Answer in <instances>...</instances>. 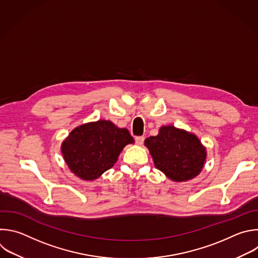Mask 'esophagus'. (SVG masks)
I'll list each match as a JSON object with an SVG mask.
<instances>
[{
  "instance_id": "34e87169",
  "label": "esophagus",
  "mask_w": 258,
  "mask_h": 258,
  "mask_svg": "<svg viewBox=\"0 0 258 258\" xmlns=\"http://www.w3.org/2000/svg\"><path fill=\"white\" fill-rule=\"evenodd\" d=\"M136 143H137V145H143V143H144V140H145V138L144 137H136Z\"/></svg>"
}]
</instances>
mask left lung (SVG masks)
<instances>
[{
	"instance_id": "1",
	"label": "left lung",
	"mask_w": 258,
	"mask_h": 258,
	"mask_svg": "<svg viewBox=\"0 0 258 258\" xmlns=\"http://www.w3.org/2000/svg\"><path fill=\"white\" fill-rule=\"evenodd\" d=\"M154 165L166 177L184 182L197 177L206 164L207 148L192 133L163 125L155 137L145 140Z\"/></svg>"
}]
</instances>
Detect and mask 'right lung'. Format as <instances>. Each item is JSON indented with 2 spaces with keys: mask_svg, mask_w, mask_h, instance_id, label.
<instances>
[{
  "mask_svg": "<svg viewBox=\"0 0 258 258\" xmlns=\"http://www.w3.org/2000/svg\"><path fill=\"white\" fill-rule=\"evenodd\" d=\"M134 143L126 128L100 119L75 127L62 141L60 151L72 173L92 181L113 167L123 148Z\"/></svg>",
  "mask_w": 258,
  "mask_h": 258,
  "instance_id": "1",
  "label": "right lung"
}]
</instances>
